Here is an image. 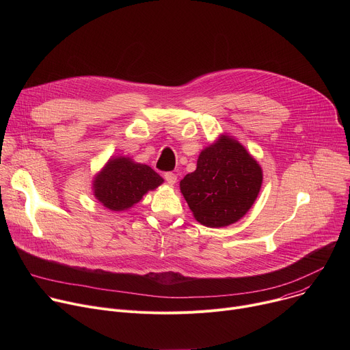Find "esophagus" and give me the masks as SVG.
I'll return each mask as SVG.
<instances>
[{
  "label": "esophagus",
  "instance_id": "1",
  "mask_svg": "<svg viewBox=\"0 0 350 350\" xmlns=\"http://www.w3.org/2000/svg\"><path fill=\"white\" fill-rule=\"evenodd\" d=\"M163 177H165L166 183H167V184H170V185L176 184V181H177V176H176L174 173H172V172H166Z\"/></svg>",
  "mask_w": 350,
  "mask_h": 350
}]
</instances>
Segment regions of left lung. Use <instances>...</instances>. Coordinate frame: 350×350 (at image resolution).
Here are the masks:
<instances>
[{
    "instance_id": "1",
    "label": "left lung",
    "mask_w": 350,
    "mask_h": 350,
    "mask_svg": "<svg viewBox=\"0 0 350 350\" xmlns=\"http://www.w3.org/2000/svg\"><path fill=\"white\" fill-rule=\"evenodd\" d=\"M262 169L235 139L223 135L198 158L196 170L180 188L195 219L206 227H226L238 221L256 201Z\"/></svg>"
}]
</instances>
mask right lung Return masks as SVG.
Wrapping results in <instances>:
<instances>
[{"mask_svg": "<svg viewBox=\"0 0 350 350\" xmlns=\"http://www.w3.org/2000/svg\"><path fill=\"white\" fill-rule=\"evenodd\" d=\"M162 183L163 178L149 166L115 158L95 177L94 195L105 208L119 212L139 202L144 193Z\"/></svg>", "mask_w": 350, "mask_h": 350, "instance_id": "add662e5", "label": "right lung"}]
</instances>
